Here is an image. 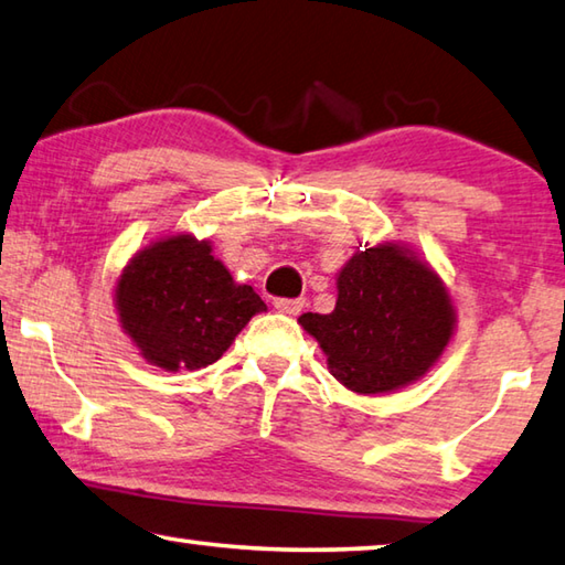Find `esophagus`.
Listing matches in <instances>:
<instances>
[{
  "label": "esophagus",
  "instance_id": "obj_1",
  "mask_svg": "<svg viewBox=\"0 0 565 565\" xmlns=\"http://www.w3.org/2000/svg\"><path fill=\"white\" fill-rule=\"evenodd\" d=\"M302 308H305V300H285V298L275 300V310L282 315H300Z\"/></svg>",
  "mask_w": 565,
  "mask_h": 565
}]
</instances>
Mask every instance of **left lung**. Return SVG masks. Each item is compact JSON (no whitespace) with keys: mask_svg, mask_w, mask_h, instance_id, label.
<instances>
[{"mask_svg":"<svg viewBox=\"0 0 565 565\" xmlns=\"http://www.w3.org/2000/svg\"><path fill=\"white\" fill-rule=\"evenodd\" d=\"M334 380L358 394H387L422 380L457 330L447 285L402 243L364 245L338 273L330 315H300Z\"/></svg>","mask_w":565,"mask_h":565,"instance_id":"8db88e82","label":"left lung"}]
</instances>
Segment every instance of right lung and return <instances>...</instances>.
<instances>
[{
	"instance_id": "obj_1",
	"label": "right lung",
	"mask_w": 565,
	"mask_h": 565,
	"mask_svg": "<svg viewBox=\"0 0 565 565\" xmlns=\"http://www.w3.org/2000/svg\"><path fill=\"white\" fill-rule=\"evenodd\" d=\"M191 233L158 237L126 263L114 305L121 330L146 362L166 372L201 370L223 358L253 315L267 310L250 285H237Z\"/></svg>"
}]
</instances>
